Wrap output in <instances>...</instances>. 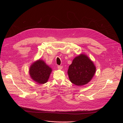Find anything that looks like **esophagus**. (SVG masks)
Listing matches in <instances>:
<instances>
[{
    "label": "esophagus",
    "instance_id": "obj_1",
    "mask_svg": "<svg viewBox=\"0 0 123 123\" xmlns=\"http://www.w3.org/2000/svg\"><path fill=\"white\" fill-rule=\"evenodd\" d=\"M57 68H58L59 70H61V69H62V66H57Z\"/></svg>",
    "mask_w": 123,
    "mask_h": 123
}]
</instances>
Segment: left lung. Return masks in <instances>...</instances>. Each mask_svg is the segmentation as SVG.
I'll list each match as a JSON object with an SVG mask.
<instances>
[{"label": "left lung", "instance_id": "left-lung-1", "mask_svg": "<svg viewBox=\"0 0 123 123\" xmlns=\"http://www.w3.org/2000/svg\"><path fill=\"white\" fill-rule=\"evenodd\" d=\"M96 68L90 59L84 54L74 58L69 66L68 74L71 82L76 86L88 84L95 73Z\"/></svg>", "mask_w": 123, "mask_h": 123}]
</instances>
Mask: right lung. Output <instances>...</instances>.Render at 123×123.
<instances>
[{"label": "right lung", "instance_id": "right-lung-1", "mask_svg": "<svg viewBox=\"0 0 123 123\" xmlns=\"http://www.w3.org/2000/svg\"><path fill=\"white\" fill-rule=\"evenodd\" d=\"M51 72L52 69L41 59L33 62L29 69L32 79L40 84L47 82Z\"/></svg>", "mask_w": 123, "mask_h": 123}]
</instances>
